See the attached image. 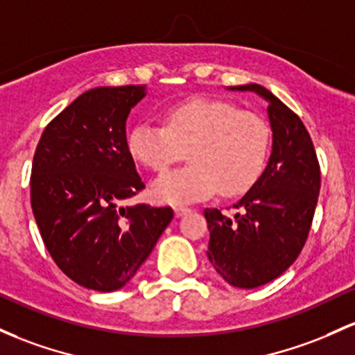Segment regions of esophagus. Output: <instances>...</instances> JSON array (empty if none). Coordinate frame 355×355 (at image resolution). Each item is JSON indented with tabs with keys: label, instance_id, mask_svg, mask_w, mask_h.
Returning <instances> with one entry per match:
<instances>
[{
	"label": "esophagus",
	"instance_id": "1",
	"mask_svg": "<svg viewBox=\"0 0 355 355\" xmlns=\"http://www.w3.org/2000/svg\"><path fill=\"white\" fill-rule=\"evenodd\" d=\"M189 212H192V209H190V207H175V216H177V217L187 216Z\"/></svg>",
	"mask_w": 355,
	"mask_h": 355
}]
</instances>
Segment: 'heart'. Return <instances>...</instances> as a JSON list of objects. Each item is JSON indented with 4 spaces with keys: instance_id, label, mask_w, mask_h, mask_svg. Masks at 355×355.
Returning a JSON list of instances; mask_svg holds the SVG:
<instances>
[{
    "instance_id": "obj_1",
    "label": "heart",
    "mask_w": 355,
    "mask_h": 355,
    "mask_svg": "<svg viewBox=\"0 0 355 355\" xmlns=\"http://www.w3.org/2000/svg\"><path fill=\"white\" fill-rule=\"evenodd\" d=\"M128 153L153 171L185 157L190 163L155 180L157 202L182 205L248 192L266 168L271 150L270 124L259 114L239 111L212 97L178 101L165 111V124L139 121L126 136Z\"/></svg>"
}]
</instances>
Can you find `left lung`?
I'll return each mask as SVG.
<instances>
[{"label":"left lung","instance_id":"8db88e82","mask_svg":"<svg viewBox=\"0 0 355 355\" xmlns=\"http://www.w3.org/2000/svg\"><path fill=\"white\" fill-rule=\"evenodd\" d=\"M231 89L270 103L272 146L259 180L234 204L239 212L232 219L204 210L207 258L229 285L251 290L283 275L302 252L320 192V165L305 124L278 97L258 84Z\"/></svg>","mask_w":355,"mask_h":355}]
</instances>
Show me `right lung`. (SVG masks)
Listing matches in <instances>:
<instances>
[{
    "label": "right lung",
    "instance_id": "1",
    "mask_svg": "<svg viewBox=\"0 0 355 355\" xmlns=\"http://www.w3.org/2000/svg\"><path fill=\"white\" fill-rule=\"evenodd\" d=\"M145 85L96 87L55 116L35 150L30 198L50 256L77 285L119 290L173 219L171 207L121 202L145 189L126 119Z\"/></svg>",
    "mask_w": 355,
    "mask_h": 355
}]
</instances>
